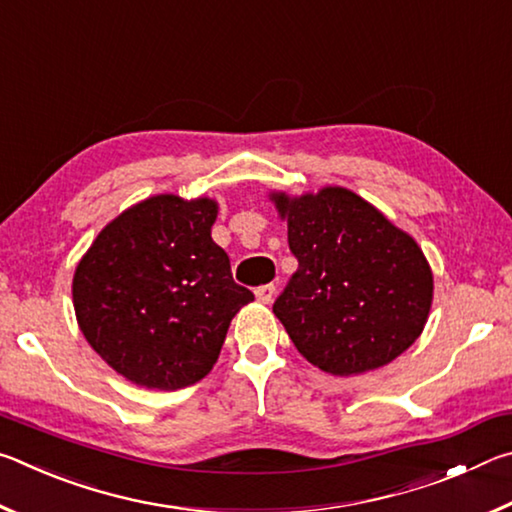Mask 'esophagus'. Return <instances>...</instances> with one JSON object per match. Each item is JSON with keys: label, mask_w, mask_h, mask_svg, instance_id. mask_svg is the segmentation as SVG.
<instances>
[{"label": "esophagus", "mask_w": 512, "mask_h": 512, "mask_svg": "<svg viewBox=\"0 0 512 512\" xmlns=\"http://www.w3.org/2000/svg\"><path fill=\"white\" fill-rule=\"evenodd\" d=\"M255 298L262 302V305H271L275 298V284H264V287H257Z\"/></svg>", "instance_id": "esophagus-1"}]
</instances>
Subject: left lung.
<instances>
[{
  "mask_svg": "<svg viewBox=\"0 0 512 512\" xmlns=\"http://www.w3.org/2000/svg\"><path fill=\"white\" fill-rule=\"evenodd\" d=\"M268 198L298 271L273 311L298 352L336 377L400 357L427 325L433 273L409 232L345 187Z\"/></svg>",
  "mask_w": 512,
  "mask_h": 512,
  "instance_id": "8db88e82",
  "label": "left lung"
}]
</instances>
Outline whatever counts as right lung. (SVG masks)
I'll return each mask as SVG.
<instances>
[{"label":"right lung","mask_w":512,"mask_h":512,"mask_svg":"<svg viewBox=\"0 0 512 512\" xmlns=\"http://www.w3.org/2000/svg\"><path fill=\"white\" fill-rule=\"evenodd\" d=\"M214 198L158 194L115 216L72 280L92 350L131 384L178 391L214 368L230 320L255 296L214 244Z\"/></svg>","instance_id":"add662e5"}]
</instances>
